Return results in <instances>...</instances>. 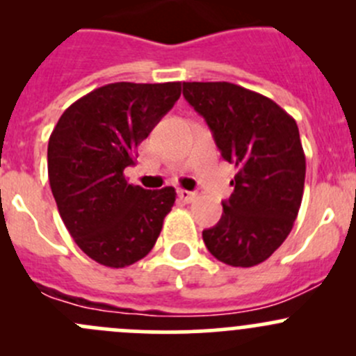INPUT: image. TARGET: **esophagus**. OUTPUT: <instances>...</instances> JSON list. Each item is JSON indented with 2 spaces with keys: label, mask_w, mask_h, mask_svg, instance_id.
I'll use <instances>...</instances> for the list:
<instances>
[{
  "label": "esophagus",
  "mask_w": 356,
  "mask_h": 356,
  "mask_svg": "<svg viewBox=\"0 0 356 356\" xmlns=\"http://www.w3.org/2000/svg\"><path fill=\"white\" fill-rule=\"evenodd\" d=\"M177 195H179V198H181L182 201H186V203H191V201L196 200V193L186 191V189H179Z\"/></svg>",
  "instance_id": "34e87169"
}]
</instances>
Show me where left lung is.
I'll return each instance as SVG.
<instances>
[{
    "label": "left lung",
    "instance_id": "8db88e82",
    "mask_svg": "<svg viewBox=\"0 0 356 356\" xmlns=\"http://www.w3.org/2000/svg\"><path fill=\"white\" fill-rule=\"evenodd\" d=\"M184 98L207 120L236 175L217 225L203 241L217 260L253 267L288 238L305 188V153L296 120L270 98L231 82H184Z\"/></svg>",
    "mask_w": 356,
    "mask_h": 356
}]
</instances>
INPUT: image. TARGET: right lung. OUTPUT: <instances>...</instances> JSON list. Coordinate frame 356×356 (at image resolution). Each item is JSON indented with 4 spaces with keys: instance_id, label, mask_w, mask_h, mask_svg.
Wrapping results in <instances>:
<instances>
[{
    "instance_id": "obj_1",
    "label": "right lung",
    "mask_w": 356,
    "mask_h": 356,
    "mask_svg": "<svg viewBox=\"0 0 356 356\" xmlns=\"http://www.w3.org/2000/svg\"><path fill=\"white\" fill-rule=\"evenodd\" d=\"M181 82H113L63 111L48 143V177L60 217L98 264L122 268L155 246L175 189L129 184L124 170L153 127L175 105Z\"/></svg>"
}]
</instances>
